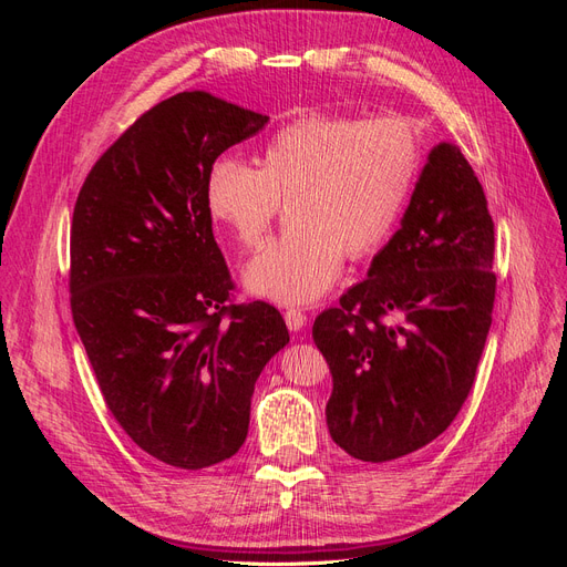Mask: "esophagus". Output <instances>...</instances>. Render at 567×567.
<instances>
[{
  "instance_id": "esophagus-1",
  "label": "esophagus",
  "mask_w": 567,
  "mask_h": 567,
  "mask_svg": "<svg viewBox=\"0 0 567 567\" xmlns=\"http://www.w3.org/2000/svg\"><path fill=\"white\" fill-rule=\"evenodd\" d=\"M284 319H286L288 329L293 331V333L302 331L305 323H307V315H305L302 310H296V307H290V310H286V312H284Z\"/></svg>"
}]
</instances>
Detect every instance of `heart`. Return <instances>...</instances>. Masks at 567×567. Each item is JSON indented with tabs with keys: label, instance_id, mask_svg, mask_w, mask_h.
Listing matches in <instances>:
<instances>
[{
	"label": "heart",
	"instance_id": "b5f03b06",
	"mask_svg": "<svg viewBox=\"0 0 567 567\" xmlns=\"http://www.w3.org/2000/svg\"><path fill=\"white\" fill-rule=\"evenodd\" d=\"M423 165L406 117L312 113L269 136L260 167L219 158L205 175L210 217L241 248L260 246L288 205V227L244 269L252 296L307 305L329 293L342 252H379L404 215Z\"/></svg>",
	"mask_w": 567,
	"mask_h": 567
}]
</instances>
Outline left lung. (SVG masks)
I'll list each match as a JSON object with an SVG mask.
<instances>
[{"label":"left lung","mask_w":567,"mask_h":567,"mask_svg":"<svg viewBox=\"0 0 567 567\" xmlns=\"http://www.w3.org/2000/svg\"><path fill=\"white\" fill-rule=\"evenodd\" d=\"M494 221L456 144L427 153L402 227L362 284L323 310L326 423L340 450L383 463L425 447L466 402L492 326Z\"/></svg>","instance_id":"left-lung-1"}]
</instances>
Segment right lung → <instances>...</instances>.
<instances>
[{
  "label": "right lung",
  "mask_w": 567,
  "mask_h": 567,
  "mask_svg": "<svg viewBox=\"0 0 567 567\" xmlns=\"http://www.w3.org/2000/svg\"><path fill=\"white\" fill-rule=\"evenodd\" d=\"M267 120L208 92L169 96L96 161L75 203V329L115 421L175 468L241 450L257 375L288 342L277 307L229 305L205 205L210 165Z\"/></svg>",
  "instance_id": "1"
}]
</instances>
